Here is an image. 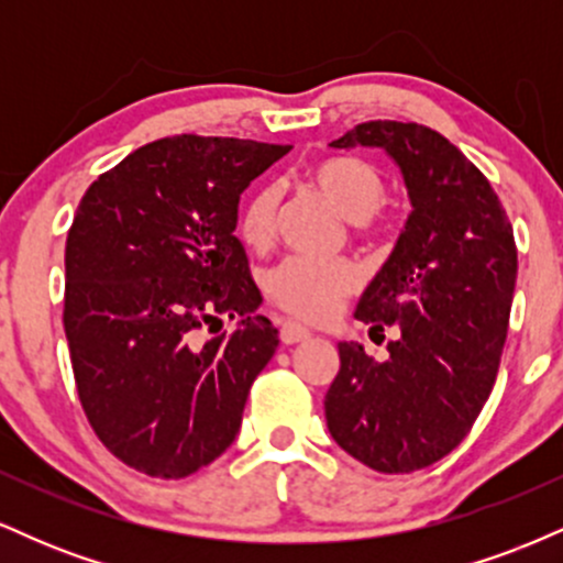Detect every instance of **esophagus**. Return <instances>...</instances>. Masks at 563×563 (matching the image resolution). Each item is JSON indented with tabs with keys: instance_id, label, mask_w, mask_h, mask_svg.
I'll return each mask as SVG.
<instances>
[{
	"instance_id": "34e87169",
	"label": "esophagus",
	"mask_w": 563,
	"mask_h": 563,
	"mask_svg": "<svg viewBox=\"0 0 563 563\" xmlns=\"http://www.w3.org/2000/svg\"><path fill=\"white\" fill-rule=\"evenodd\" d=\"M309 333L307 328H301L299 322H283V328H280V341L283 344H299V341H303V339H309Z\"/></svg>"
}]
</instances>
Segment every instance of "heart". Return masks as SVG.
Listing matches in <instances>:
<instances>
[{
  "instance_id": "obj_1",
  "label": "heart",
  "mask_w": 563,
  "mask_h": 563,
  "mask_svg": "<svg viewBox=\"0 0 563 563\" xmlns=\"http://www.w3.org/2000/svg\"><path fill=\"white\" fill-rule=\"evenodd\" d=\"M307 183L333 203L341 217L357 222L360 235L376 232V211L386 200V179L376 166L357 156L322 158L307 169ZM280 190L262 185L243 200L238 211V238L254 251H264L275 238ZM357 264L349 260L318 262L290 256L269 273L267 294L283 312L307 322H325L339 312L341 301L360 288Z\"/></svg>"
}]
</instances>
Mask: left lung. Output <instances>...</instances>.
I'll return each mask as SVG.
<instances>
[{"label":"left lung","mask_w":563,"mask_h":563,"mask_svg":"<svg viewBox=\"0 0 563 563\" xmlns=\"http://www.w3.org/2000/svg\"><path fill=\"white\" fill-rule=\"evenodd\" d=\"M333 147H384L412 211L354 318L397 325L389 357L341 341L328 431L380 474H410L466 439L493 391L516 286V243L493 185L448 137L412 121H367Z\"/></svg>","instance_id":"1"}]
</instances>
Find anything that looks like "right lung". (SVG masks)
Returning <instances> with one entry per match:
<instances>
[{"label": "right lung", "instance_id": "add662e5", "mask_svg": "<svg viewBox=\"0 0 563 563\" xmlns=\"http://www.w3.org/2000/svg\"><path fill=\"white\" fill-rule=\"evenodd\" d=\"M290 145L177 134L84 192L66 241L63 325L76 391L126 466L183 479L230 448L277 328L235 238L238 200ZM239 318L235 334L200 332Z\"/></svg>", "mask_w": 563, "mask_h": 563}]
</instances>
